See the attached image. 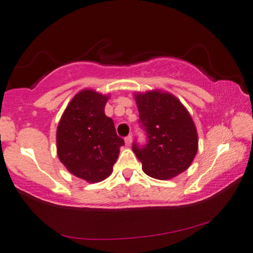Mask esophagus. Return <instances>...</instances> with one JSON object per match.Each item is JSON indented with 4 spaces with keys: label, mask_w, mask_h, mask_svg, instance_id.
<instances>
[{
    "label": "esophagus",
    "mask_w": 253,
    "mask_h": 253,
    "mask_svg": "<svg viewBox=\"0 0 253 253\" xmlns=\"http://www.w3.org/2000/svg\"><path fill=\"white\" fill-rule=\"evenodd\" d=\"M131 142H133V138H131V135H128V136L125 137V143L126 145L129 146L131 144Z\"/></svg>",
    "instance_id": "34e87169"
}]
</instances>
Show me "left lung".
<instances>
[{
  "instance_id": "left-lung-1",
  "label": "left lung",
  "mask_w": 253,
  "mask_h": 253,
  "mask_svg": "<svg viewBox=\"0 0 253 253\" xmlns=\"http://www.w3.org/2000/svg\"><path fill=\"white\" fill-rule=\"evenodd\" d=\"M139 120L148 143L133 151L146 175L170 179L190 167L198 152V131L186 108L176 96L154 89L135 94Z\"/></svg>"
}]
</instances>
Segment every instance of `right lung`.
I'll list each match as a JSON object with an SVG mask.
<instances>
[{"mask_svg": "<svg viewBox=\"0 0 253 253\" xmlns=\"http://www.w3.org/2000/svg\"><path fill=\"white\" fill-rule=\"evenodd\" d=\"M108 95L83 89L75 95L56 129V152L67 170L88 183L111 175L124 139L105 116Z\"/></svg>", "mask_w": 253, "mask_h": 253, "instance_id": "1", "label": "right lung"}]
</instances>
